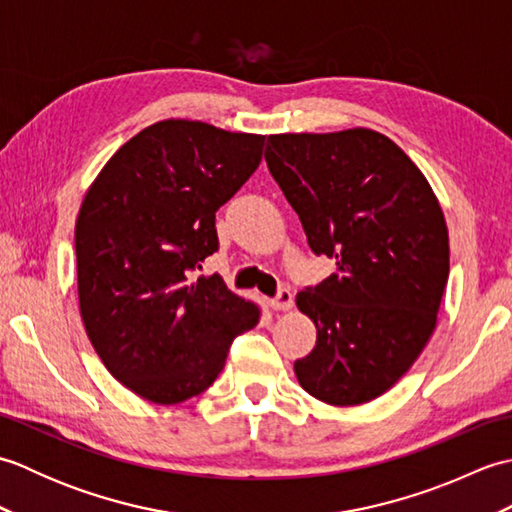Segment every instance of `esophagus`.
Wrapping results in <instances>:
<instances>
[{
	"mask_svg": "<svg viewBox=\"0 0 512 512\" xmlns=\"http://www.w3.org/2000/svg\"><path fill=\"white\" fill-rule=\"evenodd\" d=\"M268 306L273 310H290L292 308V292L288 288H281L273 299H268Z\"/></svg>",
	"mask_w": 512,
	"mask_h": 512,
	"instance_id": "esophagus-1",
	"label": "esophagus"
}]
</instances>
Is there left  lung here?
I'll return each mask as SVG.
<instances>
[{
  "mask_svg": "<svg viewBox=\"0 0 512 512\" xmlns=\"http://www.w3.org/2000/svg\"><path fill=\"white\" fill-rule=\"evenodd\" d=\"M268 171L314 255L336 270L297 295L317 325L295 361L310 396L361 405L396 385L436 328L449 279V233L427 178L372 129L268 136Z\"/></svg>",
  "mask_w": 512,
  "mask_h": 512,
  "instance_id": "obj_1",
  "label": "left lung"
}]
</instances>
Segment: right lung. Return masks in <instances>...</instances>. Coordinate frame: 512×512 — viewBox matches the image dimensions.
<instances>
[{"label":"right lung","instance_id":"1","mask_svg":"<svg viewBox=\"0 0 512 512\" xmlns=\"http://www.w3.org/2000/svg\"><path fill=\"white\" fill-rule=\"evenodd\" d=\"M264 136L162 121L125 143L85 193L74 231L81 317L110 374L178 405L224 369L259 308L198 277L220 248L215 211L262 162Z\"/></svg>","mask_w":512,"mask_h":512}]
</instances>
